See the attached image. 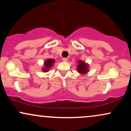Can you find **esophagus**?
I'll use <instances>...</instances> for the list:
<instances>
[{
	"mask_svg": "<svg viewBox=\"0 0 131 131\" xmlns=\"http://www.w3.org/2000/svg\"><path fill=\"white\" fill-rule=\"evenodd\" d=\"M63 61H68V58H63Z\"/></svg>",
	"mask_w": 131,
	"mask_h": 131,
	"instance_id": "esophagus-1",
	"label": "esophagus"
}]
</instances>
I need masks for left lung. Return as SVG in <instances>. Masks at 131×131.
Returning <instances> with one entry per match:
<instances>
[{
    "instance_id": "8db88e82",
    "label": "left lung",
    "mask_w": 131,
    "mask_h": 131,
    "mask_svg": "<svg viewBox=\"0 0 131 131\" xmlns=\"http://www.w3.org/2000/svg\"><path fill=\"white\" fill-rule=\"evenodd\" d=\"M78 64L77 66V71L79 73L81 74H85L89 71V64L88 63L84 62V61L79 60L78 61Z\"/></svg>"
}]
</instances>
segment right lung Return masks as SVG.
Here are the masks:
<instances>
[{
	"label": "right lung",
	"instance_id": "add662e5",
	"mask_svg": "<svg viewBox=\"0 0 131 131\" xmlns=\"http://www.w3.org/2000/svg\"><path fill=\"white\" fill-rule=\"evenodd\" d=\"M55 63V60L52 59V58H49V59H47L46 61H44L43 63V67L42 68V71L43 72H48L49 69L51 67H52L53 64Z\"/></svg>",
	"mask_w": 131,
	"mask_h": 131
}]
</instances>
